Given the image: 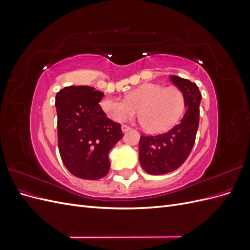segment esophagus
<instances>
[{
  "label": "esophagus",
  "mask_w": 250,
  "mask_h": 250,
  "mask_svg": "<svg viewBox=\"0 0 250 250\" xmlns=\"http://www.w3.org/2000/svg\"><path fill=\"white\" fill-rule=\"evenodd\" d=\"M131 128L129 127V126H127V125H122V131L123 132H126V131H128V130H130Z\"/></svg>",
  "instance_id": "esophagus-1"
}]
</instances>
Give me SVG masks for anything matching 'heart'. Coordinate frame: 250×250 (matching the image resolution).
I'll list each match as a JSON object with an SVG mask.
<instances>
[{
	"label": "heart",
	"mask_w": 250,
	"mask_h": 250,
	"mask_svg": "<svg viewBox=\"0 0 250 250\" xmlns=\"http://www.w3.org/2000/svg\"><path fill=\"white\" fill-rule=\"evenodd\" d=\"M101 110L115 122H125L137 115L144 129L151 133L168 130L181 117L185 96L176 86L164 87L145 83L126 94L125 99L106 97L100 102Z\"/></svg>",
	"instance_id": "b5f03b06"
}]
</instances>
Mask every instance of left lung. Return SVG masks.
Instances as JSON below:
<instances>
[{
  "mask_svg": "<svg viewBox=\"0 0 250 250\" xmlns=\"http://www.w3.org/2000/svg\"><path fill=\"white\" fill-rule=\"evenodd\" d=\"M170 79L185 96L186 112L172 129L157 135H142L139 158L142 168L152 175L175 171L190 155L199 125L201 93L196 83L178 76Z\"/></svg>",
  "mask_w": 250,
  "mask_h": 250,
  "instance_id": "8db88e82",
  "label": "left lung"
}]
</instances>
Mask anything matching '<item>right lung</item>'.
I'll list each match as a JSON object with an SVG mask.
<instances>
[{
	"label": "right lung",
	"mask_w": 250,
	"mask_h": 250,
	"mask_svg": "<svg viewBox=\"0 0 250 250\" xmlns=\"http://www.w3.org/2000/svg\"><path fill=\"white\" fill-rule=\"evenodd\" d=\"M104 94L95 87L66 86L56 94L58 149L74 176L96 180L109 171L108 153L123 138L121 125L101 110Z\"/></svg>",
	"instance_id": "right-lung-1"
}]
</instances>
